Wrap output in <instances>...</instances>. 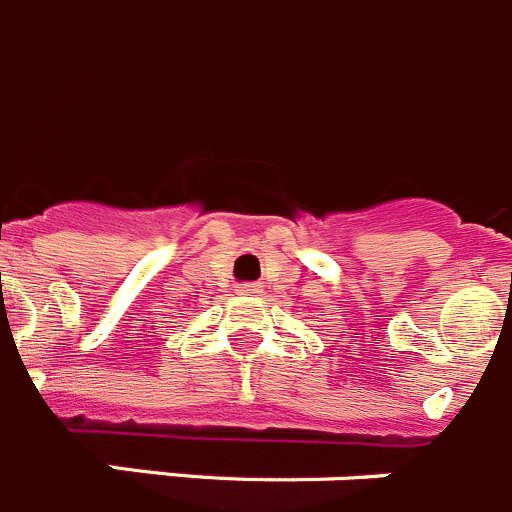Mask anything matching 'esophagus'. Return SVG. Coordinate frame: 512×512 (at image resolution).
I'll return each instance as SVG.
<instances>
[{"instance_id":"1","label":"esophagus","mask_w":512,"mask_h":512,"mask_svg":"<svg viewBox=\"0 0 512 512\" xmlns=\"http://www.w3.org/2000/svg\"><path fill=\"white\" fill-rule=\"evenodd\" d=\"M237 288H239V293H260L262 285L260 283H242V285H237Z\"/></svg>"}]
</instances>
